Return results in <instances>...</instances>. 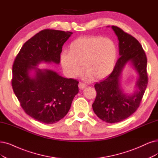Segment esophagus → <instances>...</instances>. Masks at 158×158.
Here are the masks:
<instances>
[{
  "label": "esophagus",
  "instance_id": "34e87169",
  "mask_svg": "<svg viewBox=\"0 0 158 158\" xmlns=\"http://www.w3.org/2000/svg\"><path fill=\"white\" fill-rule=\"evenodd\" d=\"M86 86V85L85 84L83 83H79V88L81 90H83V89H85Z\"/></svg>",
  "mask_w": 158,
  "mask_h": 158
}]
</instances>
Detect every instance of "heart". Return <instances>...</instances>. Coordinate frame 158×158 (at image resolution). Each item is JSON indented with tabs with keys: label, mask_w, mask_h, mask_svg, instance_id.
I'll return each mask as SVG.
<instances>
[{
	"label": "heart",
	"mask_w": 158,
	"mask_h": 158,
	"mask_svg": "<svg viewBox=\"0 0 158 158\" xmlns=\"http://www.w3.org/2000/svg\"><path fill=\"white\" fill-rule=\"evenodd\" d=\"M117 49L113 40L96 36H85L74 40L68 51L60 57L61 66L71 77L78 75L83 65L86 77L100 79L107 77L114 68Z\"/></svg>",
	"instance_id": "1"
}]
</instances>
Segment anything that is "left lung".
<instances>
[{
    "instance_id": "1",
    "label": "left lung",
    "mask_w": 158,
    "mask_h": 158,
    "mask_svg": "<svg viewBox=\"0 0 158 158\" xmlns=\"http://www.w3.org/2000/svg\"><path fill=\"white\" fill-rule=\"evenodd\" d=\"M111 28L118 38L120 57L113 72L95 84L97 95L92 109L100 119L107 123H116L129 117L139 107L148 84L147 58L135 38L117 27ZM126 65H130L137 73L131 94L125 93L121 86L122 72Z\"/></svg>"
}]
</instances>
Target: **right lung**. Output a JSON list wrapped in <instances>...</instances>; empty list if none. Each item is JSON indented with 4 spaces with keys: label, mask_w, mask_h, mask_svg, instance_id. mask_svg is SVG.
<instances>
[{
    "label": "right lung",
    "mask_w": 158,
    "mask_h": 158,
    "mask_svg": "<svg viewBox=\"0 0 158 158\" xmlns=\"http://www.w3.org/2000/svg\"><path fill=\"white\" fill-rule=\"evenodd\" d=\"M73 33L45 29L24 44L12 68V88L22 108L32 118L54 124L65 116L79 92V82L62 77L41 63H60L62 46Z\"/></svg>",
    "instance_id": "1"
}]
</instances>
